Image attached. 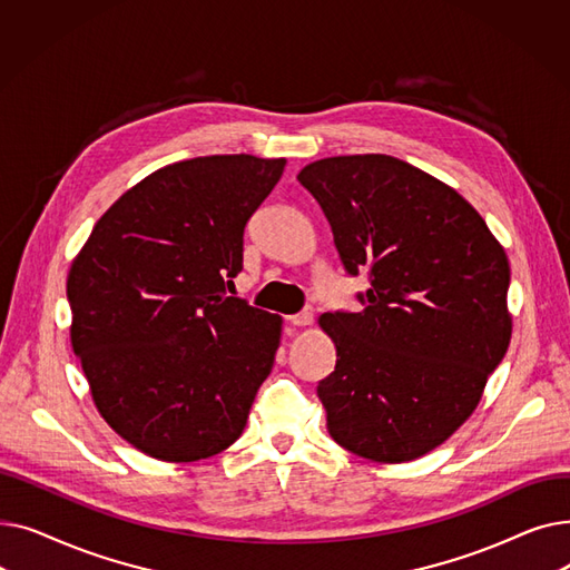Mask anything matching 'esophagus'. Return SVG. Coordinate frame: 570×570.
I'll return each mask as SVG.
<instances>
[{"label":"esophagus","instance_id":"1","mask_svg":"<svg viewBox=\"0 0 570 570\" xmlns=\"http://www.w3.org/2000/svg\"><path fill=\"white\" fill-rule=\"evenodd\" d=\"M314 321V314L309 309L301 312V314H293V316H286V323L293 325V327H305V325H312Z\"/></svg>","mask_w":570,"mask_h":570}]
</instances>
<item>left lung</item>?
Segmentation results:
<instances>
[{"label": "left lung", "instance_id": "1", "mask_svg": "<svg viewBox=\"0 0 570 570\" xmlns=\"http://www.w3.org/2000/svg\"><path fill=\"white\" fill-rule=\"evenodd\" d=\"M333 228L346 273L367 269L361 312H327L337 365L316 395L346 451L411 462L481 402L511 342V267L483 217L387 155L331 157L297 175Z\"/></svg>", "mask_w": 570, "mask_h": 570}]
</instances>
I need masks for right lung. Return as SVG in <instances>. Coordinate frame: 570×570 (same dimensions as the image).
<instances>
[{
  "mask_svg": "<svg viewBox=\"0 0 570 570\" xmlns=\"http://www.w3.org/2000/svg\"><path fill=\"white\" fill-rule=\"evenodd\" d=\"M286 159L215 155L147 175L71 263V344L104 421L164 462L243 434L273 372L282 316L226 295L245 226Z\"/></svg>",
  "mask_w": 570,
  "mask_h": 570,
  "instance_id": "right-lung-1",
  "label": "right lung"
}]
</instances>
